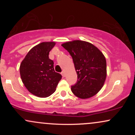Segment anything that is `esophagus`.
<instances>
[{
	"mask_svg": "<svg viewBox=\"0 0 135 135\" xmlns=\"http://www.w3.org/2000/svg\"><path fill=\"white\" fill-rule=\"evenodd\" d=\"M61 75H62V76H63V77H65V72H64V71H63V72L61 73Z\"/></svg>",
	"mask_w": 135,
	"mask_h": 135,
	"instance_id": "esophagus-1",
	"label": "esophagus"
}]
</instances>
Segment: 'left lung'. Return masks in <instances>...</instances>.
Listing matches in <instances>:
<instances>
[{
	"label": "left lung",
	"instance_id": "obj_1",
	"mask_svg": "<svg viewBox=\"0 0 135 135\" xmlns=\"http://www.w3.org/2000/svg\"><path fill=\"white\" fill-rule=\"evenodd\" d=\"M72 57L77 82L71 87L77 97L87 99L97 94L104 85L107 62L99 49L88 42L75 40L61 44Z\"/></svg>",
	"mask_w": 135,
	"mask_h": 135
}]
</instances>
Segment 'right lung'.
<instances>
[{
  "instance_id": "obj_1",
  "label": "right lung",
  "mask_w": 135,
  "mask_h": 135,
  "mask_svg": "<svg viewBox=\"0 0 135 135\" xmlns=\"http://www.w3.org/2000/svg\"><path fill=\"white\" fill-rule=\"evenodd\" d=\"M55 42H44L29 51L20 66V76L29 92L40 98L50 96L56 91L61 75L56 72L49 53Z\"/></svg>"
}]
</instances>
